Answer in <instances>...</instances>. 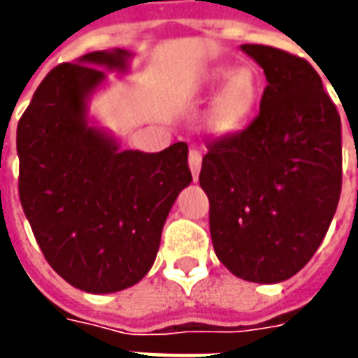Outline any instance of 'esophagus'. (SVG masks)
I'll list each match as a JSON object with an SVG mask.
<instances>
[{
	"instance_id": "34e87169",
	"label": "esophagus",
	"mask_w": 358,
	"mask_h": 358,
	"mask_svg": "<svg viewBox=\"0 0 358 358\" xmlns=\"http://www.w3.org/2000/svg\"><path fill=\"white\" fill-rule=\"evenodd\" d=\"M187 163H189V171H192V176H194V180L199 178V172H201V163H203L201 151H197V149H189Z\"/></svg>"
}]
</instances>
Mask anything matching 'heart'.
<instances>
[{
  "label": "heart",
  "instance_id": "obj_1",
  "mask_svg": "<svg viewBox=\"0 0 358 358\" xmlns=\"http://www.w3.org/2000/svg\"><path fill=\"white\" fill-rule=\"evenodd\" d=\"M203 86L207 92L221 90L210 101L207 113V128L217 136H230L241 130L255 113L259 101V80L253 71H240L220 66L210 71Z\"/></svg>",
  "mask_w": 358,
  "mask_h": 358
}]
</instances>
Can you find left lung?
I'll return each mask as SVG.
<instances>
[{
	"instance_id": "8db88e82",
	"label": "left lung",
	"mask_w": 358,
	"mask_h": 358,
	"mask_svg": "<svg viewBox=\"0 0 358 358\" xmlns=\"http://www.w3.org/2000/svg\"><path fill=\"white\" fill-rule=\"evenodd\" d=\"M241 51L268 82L259 117L210 143L199 184L218 261L241 280L278 284L310 261L336 215L341 120L305 59L255 43Z\"/></svg>"
}]
</instances>
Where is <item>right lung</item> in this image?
<instances>
[{
    "label": "right lung",
    "mask_w": 358,
    "mask_h": 358,
    "mask_svg": "<svg viewBox=\"0 0 358 358\" xmlns=\"http://www.w3.org/2000/svg\"><path fill=\"white\" fill-rule=\"evenodd\" d=\"M130 59L115 48L55 66L17 126L22 210L51 268L86 293L120 292L148 274L192 182L184 141L159 153L122 149L88 117L105 71L126 74Z\"/></svg>",
    "instance_id": "obj_1"
}]
</instances>
